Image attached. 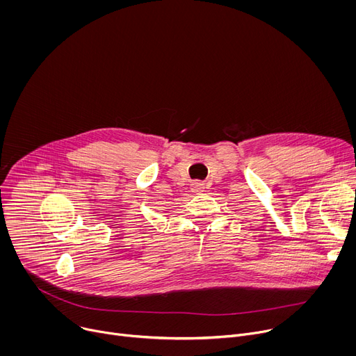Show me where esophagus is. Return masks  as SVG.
<instances>
[{"instance_id":"1","label":"esophagus","mask_w":356,"mask_h":356,"mask_svg":"<svg viewBox=\"0 0 356 356\" xmlns=\"http://www.w3.org/2000/svg\"><path fill=\"white\" fill-rule=\"evenodd\" d=\"M202 190H204V184H202L201 181H193V183H191V191H193V193L198 194V193H201Z\"/></svg>"}]
</instances>
